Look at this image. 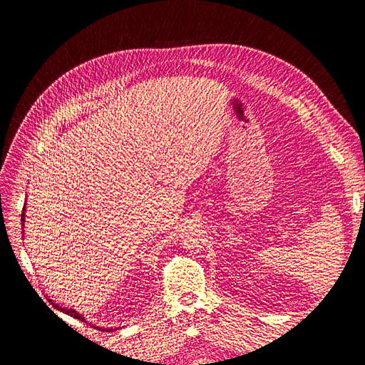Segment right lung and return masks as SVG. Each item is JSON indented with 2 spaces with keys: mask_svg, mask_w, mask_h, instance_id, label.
<instances>
[{
  "mask_svg": "<svg viewBox=\"0 0 365 365\" xmlns=\"http://www.w3.org/2000/svg\"><path fill=\"white\" fill-rule=\"evenodd\" d=\"M24 210H26V207H24ZM24 210H23V215H21V220H23V222H24ZM54 307L59 309V311H62V312H65V314H68V315L77 318V319H81V322H85L83 317L77 314L76 311H73V309H63V307H61V306H58V304H54Z\"/></svg>",
  "mask_w": 365,
  "mask_h": 365,
  "instance_id": "1",
  "label": "right lung"
}]
</instances>
